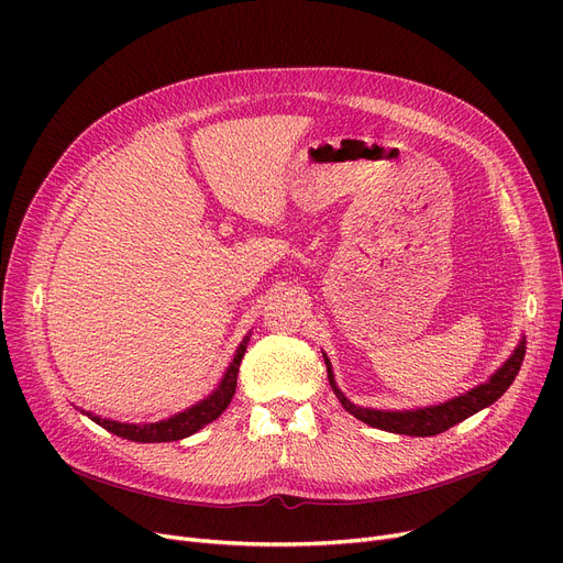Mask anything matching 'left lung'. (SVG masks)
<instances>
[{
    "label": "left lung",
    "instance_id": "left-lung-1",
    "mask_svg": "<svg viewBox=\"0 0 563 563\" xmlns=\"http://www.w3.org/2000/svg\"><path fill=\"white\" fill-rule=\"evenodd\" d=\"M525 335L520 338L518 346L511 351V356L501 363V367H497L488 380L479 383L472 390L448 399L442 404H433V406H418V408H406V410H378V408H365L353 404L344 397V393L338 388L335 383V374L331 367V361L327 353H323V361H327V372H329V383L335 393V397L340 399V404L344 406V410H349L353 418H358L361 422L374 427V429H383L390 433H401V435H438L442 431H448L450 427L467 420L475 412L488 408L490 404H495L501 395L509 390V386L514 383V378L520 372L522 358H525Z\"/></svg>",
    "mask_w": 563,
    "mask_h": 563
}]
</instances>
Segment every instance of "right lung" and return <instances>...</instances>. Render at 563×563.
<instances>
[{"label": "right lung", "instance_id": "add662e5", "mask_svg": "<svg viewBox=\"0 0 563 563\" xmlns=\"http://www.w3.org/2000/svg\"><path fill=\"white\" fill-rule=\"evenodd\" d=\"M251 333L242 340V344L236 346L234 356L221 378L219 386L212 390V395H207L205 399L196 401L194 406L175 412V416L159 420V422H147V424H130V422H115V420H107L96 416L91 410H81L84 416L91 418L96 424H100L102 429H107L113 435H121L134 442H170V440H183L196 431H200L205 424L214 422L221 412L228 408V404L232 401L234 388H236V374H240V365L246 353V344H249Z\"/></svg>", "mask_w": 563, "mask_h": 563}]
</instances>
